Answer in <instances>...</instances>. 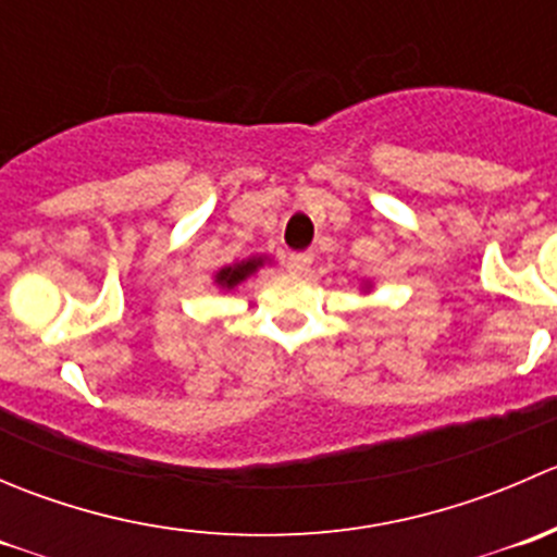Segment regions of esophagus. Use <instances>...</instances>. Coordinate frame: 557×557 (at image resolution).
Instances as JSON below:
<instances>
[{
	"mask_svg": "<svg viewBox=\"0 0 557 557\" xmlns=\"http://www.w3.org/2000/svg\"><path fill=\"white\" fill-rule=\"evenodd\" d=\"M312 252H290L288 256V261H285V267H288V272H294V274H305L307 269H310V263H312Z\"/></svg>",
	"mask_w": 557,
	"mask_h": 557,
	"instance_id": "34e87169",
	"label": "esophagus"
}]
</instances>
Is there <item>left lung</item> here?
<instances>
[{
  "label": "left lung",
  "instance_id": "8db88e82",
  "mask_svg": "<svg viewBox=\"0 0 557 557\" xmlns=\"http://www.w3.org/2000/svg\"><path fill=\"white\" fill-rule=\"evenodd\" d=\"M369 290H372V283H369V280H363V294H369Z\"/></svg>",
  "mask_w": 557,
  "mask_h": 557
}]
</instances>
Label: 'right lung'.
Instances as JSON below:
<instances>
[{
  "label": "right lung",
  "instance_id": "add662e5",
  "mask_svg": "<svg viewBox=\"0 0 557 557\" xmlns=\"http://www.w3.org/2000/svg\"><path fill=\"white\" fill-rule=\"evenodd\" d=\"M267 261H269L267 256H250V258H243V261H237V263H228V267L218 269V272L212 274V283L223 290H234L239 283H245L250 274H256Z\"/></svg>",
  "mask_w": 557,
  "mask_h": 557
}]
</instances>
